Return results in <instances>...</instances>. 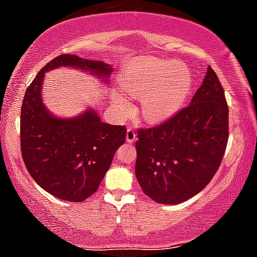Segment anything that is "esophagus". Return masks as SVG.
Returning a JSON list of instances; mask_svg holds the SVG:
<instances>
[{
	"label": "esophagus",
	"mask_w": 257,
	"mask_h": 257,
	"mask_svg": "<svg viewBox=\"0 0 257 257\" xmlns=\"http://www.w3.org/2000/svg\"><path fill=\"white\" fill-rule=\"evenodd\" d=\"M135 139H137V132L134 131V129L129 128L128 131H126V135H125V140L128 142H134Z\"/></svg>",
	"instance_id": "esophagus-1"
}]
</instances>
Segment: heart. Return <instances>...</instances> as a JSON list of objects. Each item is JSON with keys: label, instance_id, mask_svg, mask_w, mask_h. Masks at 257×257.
<instances>
[{"label": "heart", "instance_id": "b5f03b06", "mask_svg": "<svg viewBox=\"0 0 257 257\" xmlns=\"http://www.w3.org/2000/svg\"><path fill=\"white\" fill-rule=\"evenodd\" d=\"M120 87L141 97L142 118L157 124L171 118L182 109L190 95L191 79L179 62L141 61L123 73ZM117 103L123 113L131 111V104L122 94H117Z\"/></svg>", "mask_w": 257, "mask_h": 257}]
</instances>
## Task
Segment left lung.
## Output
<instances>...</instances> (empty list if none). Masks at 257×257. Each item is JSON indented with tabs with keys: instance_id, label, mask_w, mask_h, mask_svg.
Returning <instances> with one entry per match:
<instances>
[{
	"instance_id": "left-lung-1",
	"label": "left lung",
	"mask_w": 257,
	"mask_h": 257,
	"mask_svg": "<svg viewBox=\"0 0 257 257\" xmlns=\"http://www.w3.org/2000/svg\"><path fill=\"white\" fill-rule=\"evenodd\" d=\"M135 175L142 191L177 205L205 189L220 166L228 139V107L211 67L190 100L165 123L138 131Z\"/></svg>"
}]
</instances>
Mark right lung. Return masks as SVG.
Returning a JSON list of instances; mask_svg holds the SVG:
<instances>
[{
  "label": "right lung",
  "mask_w": 257,
  "mask_h": 257,
  "mask_svg": "<svg viewBox=\"0 0 257 257\" xmlns=\"http://www.w3.org/2000/svg\"><path fill=\"white\" fill-rule=\"evenodd\" d=\"M62 67L88 72L105 83L113 70L104 62L66 54L40 69L21 106V154L39 187L57 199L81 202L98 190L115 152L124 144L126 129L101 122L94 109L70 118L52 115L43 100V82L46 72Z\"/></svg>",
  "instance_id": "right-lung-1"
}]
</instances>
